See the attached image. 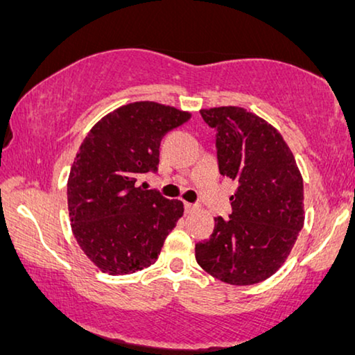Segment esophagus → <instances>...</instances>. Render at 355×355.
Listing matches in <instances>:
<instances>
[{
  "label": "esophagus",
  "mask_w": 355,
  "mask_h": 355,
  "mask_svg": "<svg viewBox=\"0 0 355 355\" xmlns=\"http://www.w3.org/2000/svg\"><path fill=\"white\" fill-rule=\"evenodd\" d=\"M198 209V205L196 204H189V202H184V210H187V214H189V211H193Z\"/></svg>",
  "instance_id": "obj_1"
}]
</instances>
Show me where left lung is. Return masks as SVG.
Here are the masks:
<instances>
[{"mask_svg": "<svg viewBox=\"0 0 355 355\" xmlns=\"http://www.w3.org/2000/svg\"><path fill=\"white\" fill-rule=\"evenodd\" d=\"M216 130L221 175L237 182L230 220L215 218L210 239L196 244V261L211 277L253 285L287 260L304 225L303 177L276 127L241 107L200 110Z\"/></svg>", "mask_w": 355, "mask_h": 355, "instance_id": "8db88e82", "label": "left lung"}]
</instances>
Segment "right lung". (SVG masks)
I'll return each mask as SVG.
<instances>
[{
    "label": "right lung",
    "mask_w": 355,
    "mask_h": 355,
    "mask_svg": "<svg viewBox=\"0 0 355 355\" xmlns=\"http://www.w3.org/2000/svg\"><path fill=\"white\" fill-rule=\"evenodd\" d=\"M191 118L156 102L116 108L95 124L73 161L67 183L73 236L110 276L141 271L157 260L183 202L137 187L159 164L162 137Z\"/></svg>",
    "instance_id": "add662e5"
}]
</instances>
